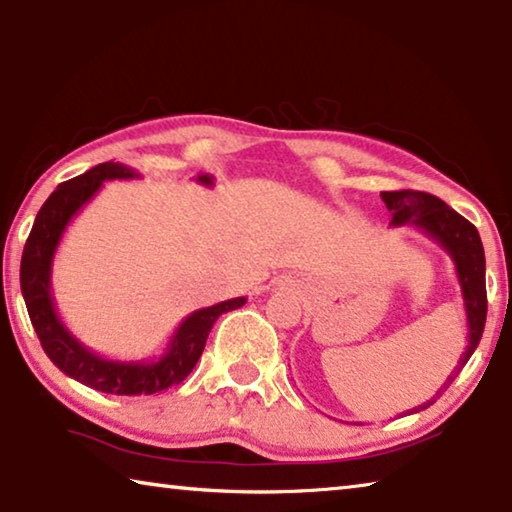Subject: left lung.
Returning a JSON list of instances; mask_svg holds the SVG:
<instances>
[{"label":"left lung","instance_id":"left-lung-1","mask_svg":"<svg viewBox=\"0 0 512 512\" xmlns=\"http://www.w3.org/2000/svg\"><path fill=\"white\" fill-rule=\"evenodd\" d=\"M381 201L386 203L388 212H391L393 228H397V225H411V228L422 230L424 235L447 250V255L452 257L456 268L458 284H461L463 305L467 314V348L461 354L458 366L452 370V375L436 391L438 397L458 377V372L463 370L465 363L470 361L485 327L488 296H485V255L479 230L465 216H461L447 203L440 201V198L427 192H413V189L381 192ZM436 397H431V400L415 406L411 411L418 413L427 409L429 404L436 402Z\"/></svg>","mask_w":512,"mask_h":512}]
</instances>
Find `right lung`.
Returning <instances> with one entry per match:
<instances>
[{"mask_svg": "<svg viewBox=\"0 0 512 512\" xmlns=\"http://www.w3.org/2000/svg\"><path fill=\"white\" fill-rule=\"evenodd\" d=\"M140 178L135 169L119 162H103L81 173L67 183L58 185L33 221L31 235L22 253L20 287L31 325L36 329L42 350L56 366L81 384L94 391L110 395H153L176 386L201 359L207 334H210L216 318L225 311L246 305V298H232L219 305L196 309L173 332L167 348L158 359L151 361H115L92 352L76 336L69 332L60 320L54 296H51V264H54L56 248L63 239L69 221L81 212L85 203L99 192L106 180H133ZM196 183L212 187L210 173H198Z\"/></svg>", "mask_w": 512, "mask_h": 512, "instance_id": "right-lung-1", "label": "right lung"}]
</instances>
